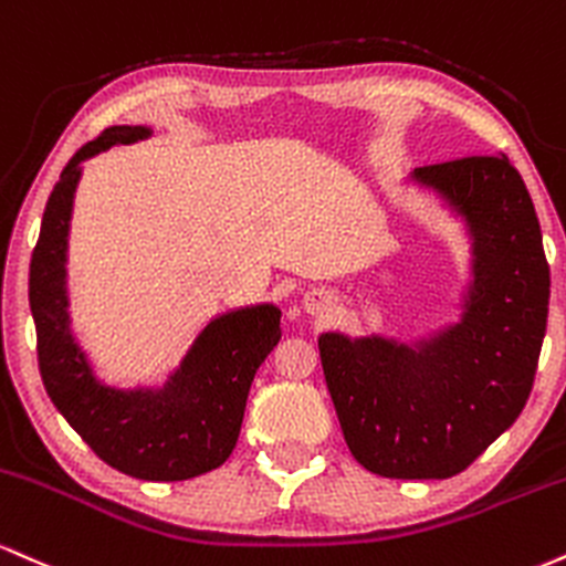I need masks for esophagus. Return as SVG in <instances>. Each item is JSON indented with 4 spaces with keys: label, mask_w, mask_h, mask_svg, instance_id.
Wrapping results in <instances>:
<instances>
[{
    "label": "esophagus",
    "mask_w": 566,
    "mask_h": 566,
    "mask_svg": "<svg viewBox=\"0 0 566 566\" xmlns=\"http://www.w3.org/2000/svg\"><path fill=\"white\" fill-rule=\"evenodd\" d=\"M302 307L310 312V315H325L331 307H334V296L325 289H312L302 296Z\"/></svg>",
    "instance_id": "1"
}]
</instances>
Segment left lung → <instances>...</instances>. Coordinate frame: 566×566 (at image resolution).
<instances>
[{"mask_svg":"<svg viewBox=\"0 0 566 566\" xmlns=\"http://www.w3.org/2000/svg\"><path fill=\"white\" fill-rule=\"evenodd\" d=\"M467 224L471 281L461 321L416 344L317 338L352 455L389 480L461 474L522 413L548 321L551 272L524 179L503 153L410 175Z\"/></svg>","mask_w":566,"mask_h":566,"instance_id":"left-lung-1","label":"left lung"}]
</instances>
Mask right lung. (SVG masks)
Masks as SVG:
<instances>
[{
  "label": "right lung",
  "instance_id": "obj_1",
  "mask_svg": "<svg viewBox=\"0 0 566 566\" xmlns=\"http://www.w3.org/2000/svg\"><path fill=\"white\" fill-rule=\"evenodd\" d=\"M150 126H111L60 171L31 256L29 304L46 395L76 434L113 469L148 482H182L222 467L241 434L259 365L281 342V310H230L196 336L164 387L99 381L71 331L69 232L82 161L148 139Z\"/></svg>",
  "mask_w": 566,
  "mask_h": 566
}]
</instances>
